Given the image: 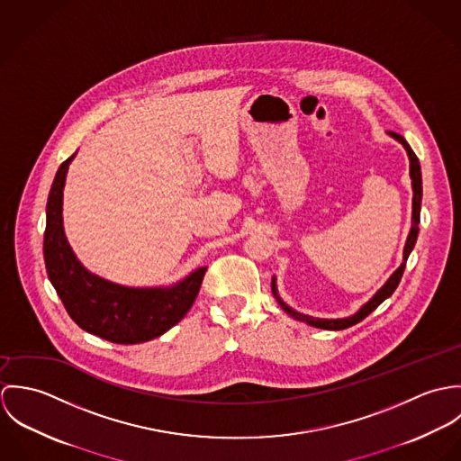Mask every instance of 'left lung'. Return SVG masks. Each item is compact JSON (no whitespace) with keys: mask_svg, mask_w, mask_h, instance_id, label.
Wrapping results in <instances>:
<instances>
[{"mask_svg":"<svg viewBox=\"0 0 461 461\" xmlns=\"http://www.w3.org/2000/svg\"><path fill=\"white\" fill-rule=\"evenodd\" d=\"M389 134L395 138L404 149H406V154H408V159H410V177H411V190H413V202H411V229H410V234H408V240H406V245H404V250H402V263L401 266L395 269L394 273L391 275V278L384 284V287L366 303V305H362L360 307V311L357 312V314H353V316H349V318H342V320H320V318H312V316H307V314H300V312H296V311H293L289 305H285L282 300H280V296H278V293H276V284H275V276H273V280H271V291H273V294H275V298H276V302H278V305L289 314V316H293L294 320H298V321H303V323H307V325H311V327H316V329H323V330H344L348 329V327H353V325H357L358 321H362L364 318H367L384 300H387L393 293L395 291V287L399 285V282H401V276H402V271H404V266H406V261H408V256H410V252L413 250V247H415V241H417V236H419V221H420V200H422V176H420V165H419V159H417V156H415V152L411 150V147L408 145V141L401 136V134H397V132H391Z\"/></svg>","mask_w":461,"mask_h":461,"instance_id":"obj_1","label":"left lung"}]
</instances>
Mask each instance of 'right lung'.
Instances as JSON below:
<instances>
[{
    "mask_svg": "<svg viewBox=\"0 0 461 461\" xmlns=\"http://www.w3.org/2000/svg\"><path fill=\"white\" fill-rule=\"evenodd\" d=\"M76 152L60 165L46 205L44 261L68 316L79 329L117 344H140L163 335L192 309L205 269L198 267L170 287H126L90 273L67 241L62 200L67 170Z\"/></svg>",
    "mask_w": 461,
    "mask_h": 461,
    "instance_id": "right-lung-1",
    "label": "right lung"
}]
</instances>
